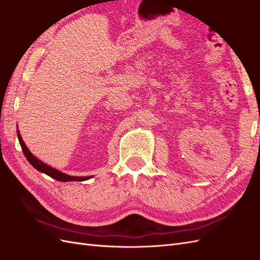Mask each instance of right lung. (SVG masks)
<instances>
[{
  "mask_svg": "<svg viewBox=\"0 0 260 260\" xmlns=\"http://www.w3.org/2000/svg\"><path fill=\"white\" fill-rule=\"evenodd\" d=\"M17 137H18V140H19V143H20V146H21V149L23 154H25L27 160L32 165V166L38 170L42 172V174H45L48 175L49 177L57 180V181H61V182H68V181H84V180H89L91 179L93 176H90V177H76V176H69V175H66L64 174V172H61L57 169H55L51 166H49V165H46L45 162L41 161L39 158H37V157L31 153L29 151V148L26 146L25 142H23V140L20 136L19 133V130L17 129Z\"/></svg>",
  "mask_w": 260,
  "mask_h": 260,
  "instance_id": "add662e5",
  "label": "right lung"
}]
</instances>
